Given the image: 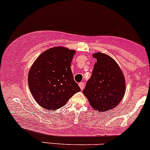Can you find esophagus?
Instances as JSON below:
<instances>
[{
    "label": "esophagus",
    "mask_w": 150,
    "mask_h": 150,
    "mask_svg": "<svg viewBox=\"0 0 150 150\" xmlns=\"http://www.w3.org/2000/svg\"><path fill=\"white\" fill-rule=\"evenodd\" d=\"M79 86H80V89L83 90V89H84V86H85V83L83 82L79 83Z\"/></svg>",
    "instance_id": "34e87169"
}]
</instances>
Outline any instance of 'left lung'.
<instances>
[{"label":"left lung","mask_w":150,"mask_h":150,"mask_svg":"<svg viewBox=\"0 0 150 150\" xmlns=\"http://www.w3.org/2000/svg\"><path fill=\"white\" fill-rule=\"evenodd\" d=\"M93 57L96 59V62L83 93L93 109L101 112L110 110L123 98L125 79L112 58L100 52L93 54Z\"/></svg>","instance_id":"left-lung-1"}]
</instances>
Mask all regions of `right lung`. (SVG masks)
<instances>
[{
    "label": "right lung",
    "mask_w": 150,
    "mask_h": 150,
    "mask_svg": "<svg viewBox=\"0 0 150 150\" xmlns=\"http://www.w3.org/2000/svg\"><path fill=\"white\" fill-rule=\"evenodd\" d=\"M75 50L56 47L41 54L32 65L28 86L36 102L49 110L65 105L75 93L81 91L70 69Z\"/></svg>",
    "instance_id": "add662e5"
}]
</instances>
